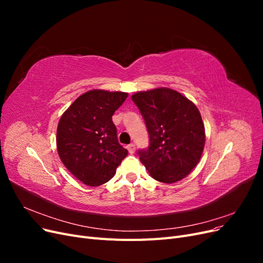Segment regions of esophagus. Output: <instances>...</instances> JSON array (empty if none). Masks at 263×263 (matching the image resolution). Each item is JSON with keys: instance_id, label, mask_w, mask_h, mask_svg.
<instances>
[{"instance_id": "34e87169", "label": "esophagus", "mask_w": 263, "mask_h": 263, "mask_svg": "<svg viewBox=\"0 0 263 263\" xmlns=\"http://www.w3.org/2000/svg\"><path fill=\"white\" fill-rule=\"evenodd\" d=\"M127 150H128L130 154H134L135 150H136V147H135L134 144H129L128 146H127Z\"/></svg>"}]
</instances>
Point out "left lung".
<instances>
[{
  "label": "left lung",
  "instance_id": "1",
  "mask_svg": "<svg viewBox=\"0 0 263 263\" xmlns=\"http://www.w3.org/2000/svg\"><path fill=\"white\" fill-rule=\"evenodd\" d=\"M132 100L145 119L149 147L138 150L141 163L155 180L174 183L198 163L205 128L193 102L168 87L137 92Z\"/></svg>",
  "mask_w": 263,
  "mask_h": 263
}]
</instances>
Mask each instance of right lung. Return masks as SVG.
Masks as SVG:
<instances>
[{
    "label": "right lung",
    "instance_id": "obj_1",
    "mask_svg": "<svg viewBox=\"0 0 263 263\" xmlns=\"http://www.w3.org/2000/svg\"><path fill=\"white\" fill-rule=\"evenodd\" d=\"M128 94L91 90L80 95L62 114L57 128V150L66 168L90 186L114 177L128 155L117 139L112 121Z\"/></svg>",
    "mask_w": 263,
    "mask_h": 263
}]
</instances>
